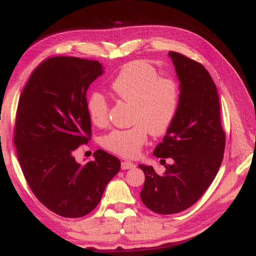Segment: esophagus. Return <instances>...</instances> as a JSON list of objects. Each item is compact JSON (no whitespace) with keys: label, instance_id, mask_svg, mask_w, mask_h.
Masks as SVG:
<instances>
[{"label":"esophagus","instance_id":"esophagus-1","mask_svg":"<svg viewBox=\"0 0 256 256\" xmlns=\"http://www.w3.org/2000/svg\"><path fill=\"white\" fill-rule=\"evenodd\" d=\"M136 166L133 162L130 161H122L121 162V168L122 170H130V168H134Z\"/></svg>","mask_w":256,"mask_h":256}]
</instances>
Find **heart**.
Masks as SVG:
<instances>
[{
  "label": "heart",
  "mask_w": 256,
  "mask_h": 256,
  "mask_svg": "<svg viewBox=\"0 0 256 256\" xmlns=\"http://www.w3.org/2000/svg\"><path fill=\"white\" fill-rule=\"evenodd\" d=\"M109 88L116 100L132 106V128L114 130L102 137L104 148L124 158H135L148 138L166 134L178 112L180 88L171 76H160L152 64L135 60L124 64L110 81ZM90 121L97 126L108 122L109 104L102 94L92 92L86 100Z\"/></svg>",
  "instance_id": "heart-1"
}]
</instances>
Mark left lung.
Returning <instances> with one entry per match:
<instances>
[{"instance_id":"8db88e82","label":"left lung","mask_w":256,"mask_h":256,"mask_svg":"<svg viewBox=\"0 0 256 256\" xmlns=\"http://www.w3.org/2000/svg\"><path fill=\"white\" fill-rule=\"evenodd\" d=\"M180 82L178 116L156 147V158L172 159L163 175L150 166L145 173L140 199L159 214H175L190 208L215 178L225 150V132L215 83L203 66L185 55L170 52Z\"/></svg>"}]
</instances>
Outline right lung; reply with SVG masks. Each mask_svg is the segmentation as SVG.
Masks as SVG:
<instances>
[{
  "mask_svg": "<svg viewBox=\"0 0 256 256\" xmlns=\"http://www.w3.org/2000/svg\"><path fill=\"white\" fill-rule=\"evenodd\" d=\"M97 60L55 56L32 72L19 97L14 144L32 192L62 218H82L100 203L120 160L102 149L80 164L74 150L90 140L86 92L102 74Z\"/></svg>",
  "mask_w": 256,
  "mask_h": 256,
  "instance_id": "obj_1",
  "label": "right lung"
}]
</instances>
